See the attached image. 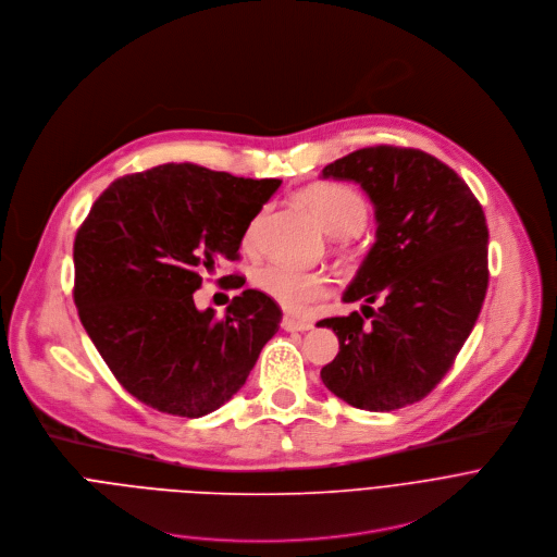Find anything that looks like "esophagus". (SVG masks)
<instances>
[{"mask_svg": "<svg viewBox=\"0 0 557 557\" xmlns=\"http://www.w3.org/2000/svg\"><path fill=\"white\" fill-rule=\"evenodd\" d=\"M281 326L285 331H309L313 326L311 320H305V318H294V315H283L281 320Z\"/></svg>", "mask_w": 557, "mask_h": 557, "instance_id": "obj_1", "label": "esophagus"}]
</instances>
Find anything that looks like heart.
<instances>
[{
  "label": "heart",
  "instance_id": "1",
  "mask_svg": "<svg viewBox=\"0 0 557 557\" xmlns=\"http://www.w3.org/2000/svg\"><path fill=\"white\" fill-rule=\"evenodd\" d=\"M300 203L315 216L320 228L331 237H351L362 231L367 224V201L364 197L347 186L336 182H322L305 188L300 193ZM261 216H257L248 233L246 242L252 244L257 235ZM257 287L268 294L272 300H276L281 307L289 311H302L307 305L324 298L329 294V281L320 272H307L283 263H270L263 265L255 276Z\"/></svg>",
  "mask_w": 557,
  "mask_h": 557
}]
</instances>
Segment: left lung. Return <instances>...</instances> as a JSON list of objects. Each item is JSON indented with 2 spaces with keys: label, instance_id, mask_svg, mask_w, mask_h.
<instances>
[{
  "label": "left lung",
  "instance_id": "obj_1",
  "mask_svg": "<svg viewBox=\"0 0 557 557\" xmlns=\"http://www.w3.org/2000/svg\"><path fill=\"white\" fill-rule=\"evenodd\" d=\"M322 177L360 184L377 231L343 294L362 311L318 322L341 343L320 377L356 408H404L450 371L476 324L490 281L485 212L448 164L419 149H360Z\"/></svg>",
  "mask_w": 557,
  "mask_h": 557
}]
</instances>
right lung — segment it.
<instances>
[{
    "label": "right lung",
    "mask_w": 557,
    "mask_h": 557,
    "mask_svg": "<svg viewBox=\"0 0 557 557\" xmlns=\"http://www.w3.org/2000/svg\"><path fill=\"white\" fill-rule=\"evenodd\" d=\"M278 186L162 164L116 180L94 201L74 239V302L109 371L143 404L195 419L246 384L278 331V305L244 289L219 320L195 307L193 292L221 259L239 257Z\"/></svg>",
    "instance_id": "add662e5"
}]
</instances>
